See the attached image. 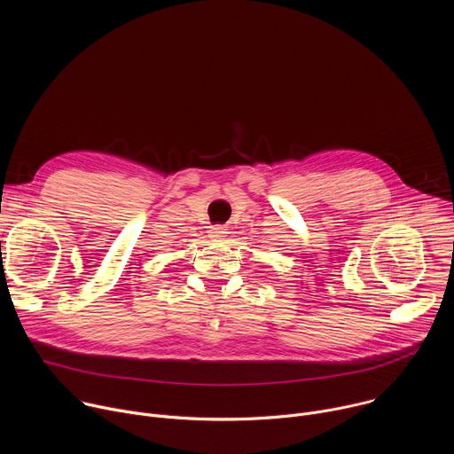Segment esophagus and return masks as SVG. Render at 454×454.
Segmentation results:
<instances>
[{
    "label": "esophagus",
    "mask_w": 454,
    "mask_h": 454,
    "mask_svg": "<svg viewBox=\"0 0 454 454\" xmlns=\"http://www.w3.org/2000/svg\"><path fill=\"white\" fill-rule=\"evenodd\" d=\"M210 233H212V237H214V239H223V237L226 235V228H224V226H221V224H217V226H214V228H212V231H210Z\"/></svg>",
    "instance_id": "34e87169"
}]
</instances>
